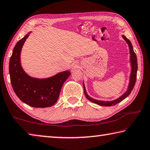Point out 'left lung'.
<instances>
[{
  "label": "left lung",
  "mask_w": 150,
  "mask_h": 150,
  "mask_svg": "<svg viewBox=\"0 0 150 150\" xmlns=\"http://www.w3.org/2000/svg\"><path fill=\"white\" fill-rule=\"evenodd\" d=\"M122 38L126 41H127V43L128 45V47H129L130 53V62H131V67H132V70H131L130 77V83H129V85H128V90L124 94H123L122 96H120V98H119L118 99H115V100H114V101H104L96 100V99H94L93 98H90V97L88 95L87 93H86V88L84 87V85H83L84 94H85L86 98H87V99L89 101L93 102V103H94L98 104V105H99L109 107V106L115 105L119 103V102L122 101L123 99H125L128 95H129V94L131 93V91H132L134 87L136 80V76H137V70H138L137 58H136V53L133 50L132 45V43H131V42L130 41L129 39L126 38L125 35H122Z\"/></svg>",
  "instance_id": "obj_1"
}]
</instances>
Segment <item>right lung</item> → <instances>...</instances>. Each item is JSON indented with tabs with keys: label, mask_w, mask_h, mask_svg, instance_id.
<instances>
[{
	"label": "right lung",
	"mask_w": 150,
	"mask_h": 150,
	"mask_svg": "<svg viewBox=\"0 0 150 150\" xmlns=\"http://www.w3.org/2000/svg\"><path fill=\"white\" fill-rule=\"evenodd\" d=\"M30 33L20 39L13 49L9 62L10 82L15 93L23 103L33 107H51L57 101L63 83L70 72L65 71L45 79L28 76L21 67L20 53Z\"/></svg>",
	"instance_id": "1"
}]
</instances>
